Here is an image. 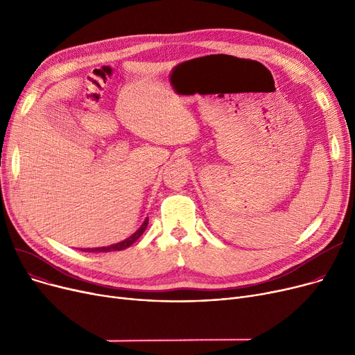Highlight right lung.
Here are the masks:
<instances>
[{
    "label": "right lung",
    "instance_id": "1",
    "mask_svg": "<svg viewBox=\"0 0 355 355\" xmlns=\"http://www.w3.org/2000/svg\"><path fill=\"white\" fill-rule=\"evenodd\" d=\"M146 226H148V218L144 221V225L132 234L130 237H128V239H125V240H122V241H119V243H116V245H112V246H107V248H96V249H86V250H83V252H116V250H123V249H126V248H129L130 245L132 243H135V241L142 236V233L145 232V229H146Z\"/></svg>",
    "mask_w": 355,
    "mask_h": 355
}]
</instances>
